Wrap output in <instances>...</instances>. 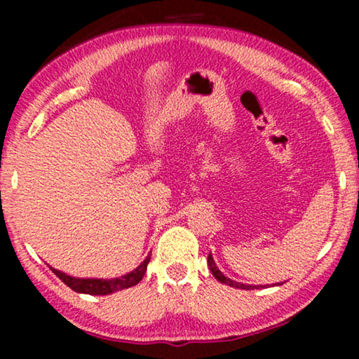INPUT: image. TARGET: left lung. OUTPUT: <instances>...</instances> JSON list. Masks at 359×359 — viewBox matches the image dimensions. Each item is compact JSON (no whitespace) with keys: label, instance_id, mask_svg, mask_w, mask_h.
<instances>
[{"label":"left lung","instance_id":"1","mask_svg":"<svg viewBox=\"0 0 359 359\" xmlns=\"http://www.w3.org/2000/svg\"><path fill=\"white\" fill-rule=\"evenodd\" d=\"M208 264H209V269H210V271H212V274H214V278L217 279V281H220V283L227 284V286L238 287V289H247V291H250V289H255V287H257V286H252V284H242V283L232 281V279H230V278L224 276L222 271H220V269H219L217 266H215L214 258H212V255H210V253H209V257H208ZM257 289H258V287H257Z\"/></svg>","mask_w":359,"mask_h":359}]
</instances>
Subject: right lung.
<instances>
[{"instance_id": "right-lung-1", "label": "right lung", "mask_w": 359, "mask_h": 359, "mask_svg": "<svg viewBox=\"0 0 359 359\" xmlns=\"http://www.w3.org/2000/svg\"><path fill=\"white\" fill-rule=\"evenodd\" d=\"M149 262H150V257H147L144 262L134 269V271L114 279H83V278H72L65 273L57 271V269H52V271L55 273L68 287L73 289V291L83 292V294H93V296H106V294L122 291V289L135 286L137 283H140L147 271V264H149Z\"/></svg>"}]
</instances>
